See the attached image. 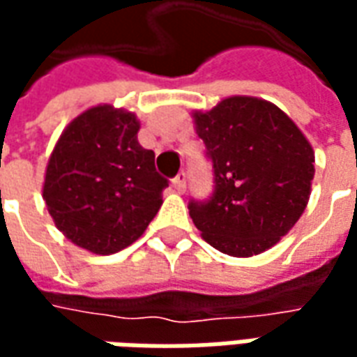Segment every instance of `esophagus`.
I'll return each mask as SVG.
<instances>
[{"mask_svg": "<svg viewBox=\"0 0 357 357\" xmlns=\"http://www.w3.org/2000/svg\"><path fill=\"white\" fill-rule=\"evenodd\" d=\"M172 187H174V191H176V193H185V187H187V183H185V174H179V176H176V178L172 179Z\"/></svg>", "mask_w": 357, "mask_h": 357, "instance_id": "obj_1", "label": "esophagus"}]
</instances>
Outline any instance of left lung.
Returning a JSON list of instances; mask_svg holds the SVG:
<instances>
[{
	"instance_id": "obj_1",
	"label": "left lung",
	"mask_w": 357,
	"mask_h": 357,
	"mask_svg": "<svg viewBox=\"0 0 357 357\" xmlns=\"http://www.w3.org/2000/svg\"><path fill=\"white\" fill-rule=\"evenodd\" d=\"M214 164L216 191L189 216L208 245L235 258L262 255L291 231L312 195L314 149L273 102L231 95L191 110Z\"/></svg>"
}]
</instances>
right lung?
<instances>
[{"mask_svg":"<svg viewBox=\"0 0 357 357\" xmlns=\"http://www.w3.org/2000/svg\"><path fill=\"white\" fill-rule=\"evenodd\" d=\"M135 112L89 107L51 151L42 197L57 229L91 255H114L145 233L162 206L168 181L155 153L137 141Z\"/></svg>","mask_w":357,"mask_h":357,"instance_id":"obj_1","label":"right lung"}]
</instances>
